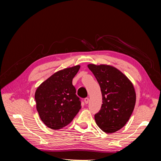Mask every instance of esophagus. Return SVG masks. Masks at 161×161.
<instances>
[{
	"label": "esophagus",
	"mask_w": 161,
	"mask_h": 161,
	"mask_svg": "<svg viewBox=\"0 0 161 161\" xmlns=\"http://www.w3.org/2000/svg\"><path fill=\"white\" fill-rule=\"evenodd\" d=\"M89 99L88 98V97H86V98H85V100H84L85 104H87V103H89Z\"/></svg>",
	"instance_id": "obj_1"
}]
</instances>
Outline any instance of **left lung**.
I'll use <instances>...</instances> for the list:
<instances>
[{
  "mask_svg": "<svg viewBox=\"0 0 161 161\" xmlns=\"http://www.w3.org/2000/svg\"><path fill=\"white\" fill-rule=\"evenodd\" d=\"M99 82L102 93V105L95 120L107 134L115 132L128 122L134 111L136 95L128 78L114 66L88 64Z\"/></svg>",
  "mask_w": 161,
  "mask_h": 161,
  "instance_id": "1",
  "label": "left lung"
}]
</instances>
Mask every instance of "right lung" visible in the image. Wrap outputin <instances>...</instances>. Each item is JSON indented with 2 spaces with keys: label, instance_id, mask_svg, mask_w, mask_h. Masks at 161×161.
<instances>
[{
  "label": "right lung",
  "instance_id": "1",
  "mask_svg": "<svg viewBox=\"0 0 161 161\" xmlns=\"http://www.w3.org/2000/svg\"><path fill=\"white\" fill-rule=\"evenodd\" d=\"M80 65L55 72L37 87L35 92L36 109L47 127L60 130L69 124L81 108L72 79Z\"/></svg>",
  "mask_w": 161,
  "mask_h": 161
}]
</instances>
